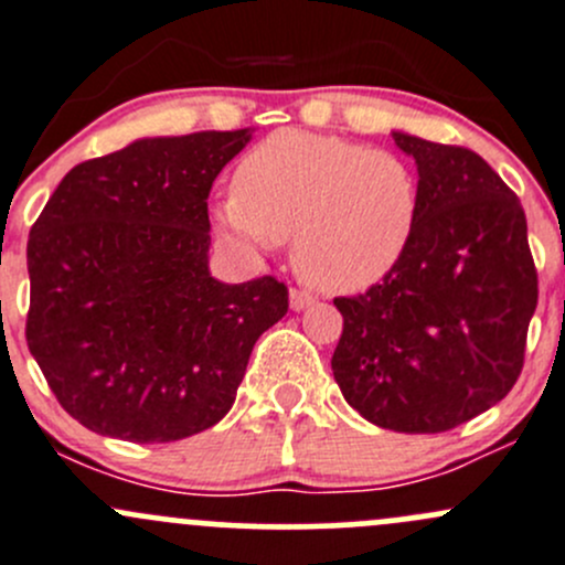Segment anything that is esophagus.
Wrapping results in <instances>:
<instances>
[{"label": "esophagus", "instance_id": "34e87169", "mask_svg": "<svg viewBox=\"0 0 565 565\" xmlns=\"http://www.w3.org/2000/svg\"><path fill=\"white\" fill-rule=\"evenodd\" d=\"M312 301H316V299H312V296L307 294V290H296V288L290 290V310H296V312L307 310V307H310Z\"/></svg>", "mask_w": 565, "mask_h": 565}]
</instances>
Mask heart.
<instances>
[{
  "label": "heart",
  "instance_id": "1",
  "mask_svg": "<svg viewBox=\"0 0 565 565\" xmlns=\"http://www.w3.org/2000/svg\"><path fill=\"white\" fill-rule=\"evenodd\" d=\"M418 206L416 168L405 157L288 127L244 154L236 190L214 214L247 249L294 236L301 280L323 294H359L403 260Z\"/></svg>",
  "mask_w": 565,
  "mask_h": 565
}]
</instances>
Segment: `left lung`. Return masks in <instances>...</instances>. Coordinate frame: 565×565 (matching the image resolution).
Segmentation results:
<instances>
[{
    "label": "left lung",
    "mask_w": 565,
    "mask_h": 565,
    "mask_svg": "<svg viewBox=\"0 0 565 565\" xmlns=\"http://www.w3.org/2000/svg\"><path fill=\"white\" fill-rule=\"evenodd\" d=\"M416 160L418 223L367 294L334 299L331 370L351 408L394 433H446L498 405L525 362L539 280L520 198L462 147L394 130Z\"/></svg>",
    "instance_id": "1"
}]
</instances>
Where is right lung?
I'll use <instances>...</instances> for the list:
<instances>
[{
  "mask_svg": "<svg viewBox=\"0 0 565 565\" xmlns=\"http://www.w3.org/2000/svg\"><path fill=\"white\" fill-rule=\"evenodd\" d=\"M249 138H138L75 166L29 231V353L92 433L171 444L214 427L288 312L275 277L209 275V190Z\"/></svg>",
  "mask_w": 565,
  "mask_h": 565,
  "instance_id": "obj_1",
  "label": "right lung"
}]
</instances>
